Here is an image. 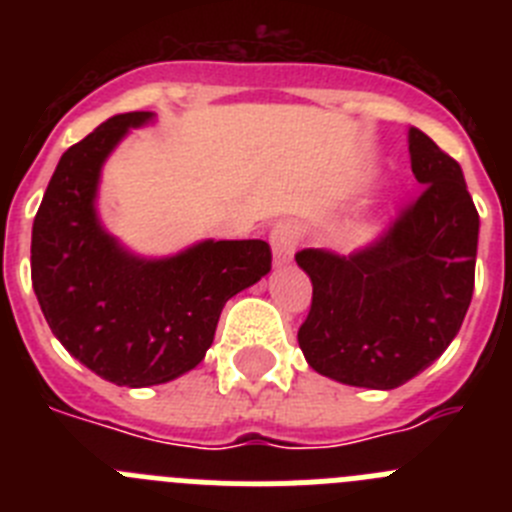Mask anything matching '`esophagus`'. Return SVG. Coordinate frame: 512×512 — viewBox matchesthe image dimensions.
Listing matches in <instances>:
<instances>
[{
    "mask_svg": "<svg viewBox=\"0 0 512 512\" xmlns=\"http://www.w3.org/2000/svg\"><path fill=\"white\" fill-rule=\"evenodd\" d=\"M269 241H271V251H274V266L282 269V266H287L289 261H292V253H295V248L300 246L302 228L297 223L284 220V223H277L274 228H271Z\"/></svg>",
    "mask_w": 512,
    "mask_h": 512,
    "instance_id": "esophagus-1",
    "label": "esophagus"
}]
</instances>
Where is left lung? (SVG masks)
<instances>
[{"instance_id": "8db88e82", "label": "left lung", "mask_w": 512, "mask_h": 512, "mask_svg": "<svg viewBox=\"0 0 512 512\" xmlns=\"http://www.w3.org/2000/svg\"><path fill=\"white\" fill-rule=\"evenodd\" d=\"M418 200L351 256H295L312 282L297 341L318 374L351 387L395 390L431 366L459 333L474 292L479 215L449 153L410 128Z\"/></svg>"}]
</instances>
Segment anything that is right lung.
<instances>
[{
	"label": "right lung",
	"mask_w": 512,
	"mask_h": 512,
	"mask_svg": "<svg viewBox=\"0 0 512 512\" xmlns=\"http://www.w3.org/2000/svg\"><path fill=\"white\" fill-rule=\"evenodd\" d=\"M153 112H125L63 153L33 223V289L53 336L117 387H151L205 359L225 302L271 271L266 241H200L146 259L97 215L102 166Z\"/></svg>",
	"instance_id": "add662e5"
}]
</instances>
